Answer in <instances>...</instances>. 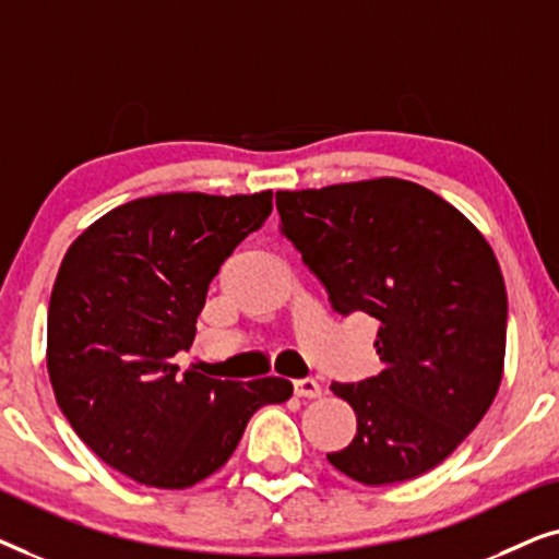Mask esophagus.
Instances as JSON below:
<instances>
[{
	"instance_id": "34e87169",
	"label": "esophagus",
	"mask_w": 559,
	"mask_h": 559,
	"mask_svg": "<svg viewBox=\"0 0 559 559\" xmlns=\"http://www.w3.org/2000/svg\"><path fill=\"white\" fill-rule=\"evenodd\" d=\"M295 394L297 396H308V400H318L320 394H323V386L318 384V379H295Z\"/></svg>"
}]
</instances>
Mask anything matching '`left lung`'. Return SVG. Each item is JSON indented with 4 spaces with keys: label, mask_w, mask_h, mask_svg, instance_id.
Masks as SVG:
<instances>
[{
    "label": "left lung",
    "mask_w": 559,
    "mask_h": 559,
    "mask_svg": "<svg viewBox=\"0 0 559 559\" xmlns=\"http://www.w3.org/2000/svg\"><path fill=\"white\" fill-rule=\"evenodd\" d=\"M280 234L341 316L379 320L384 369L331 389L356 438L328 453L364 486L440 465L491 407L507 350V287L491 247L461 211L417 182L379 178L280 190Z\"/></svg>",
    "instance_id": "8db88e82"
}]
</instances>
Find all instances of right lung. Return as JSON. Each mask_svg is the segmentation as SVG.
I'll use <instances>...</instances> for the list:
<instances>
[{
    "mask_svg": "<svg viewBox=\"0 0 559 559\" xmlns=\"http://www.w3.org/2000/svg\"><path fill=\"white\" fill-rule=\"evenodd\" d=\"M270 213L272 190L136 198L66 251L48 308L52 392L75 435L136 484L209 478L259 407L293 396L280 377L243 384L173 364L221 264Z\"/></svg>",
    "mask_w": 559,
    "mask_h": 559,
    "instance_id": "add662e5",
    "label": "right lung"
}]
</instances>
